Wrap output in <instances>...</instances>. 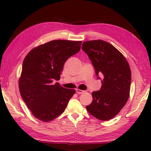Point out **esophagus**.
Masks as SVG:
<instances>
[{
    "instance_id": "obj_1",
    "label": "esophagus",
    "mask_w": 151,
    "mask_h": 151,
    "mask_svg": "<svg viewBox=\"0 0 151 151\" xmlns=\"http://www.w3.org/2000/svg\"><path fill=\"white\" fill-rule=\"evenodd\" d=\"M76 93H78V94H82V93H83L85 92V91L81 90V89H76Z\"/></svg>"
}]
</instances>
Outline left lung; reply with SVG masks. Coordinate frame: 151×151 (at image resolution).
Instances as JSON below:
<instances>
[{
  "mask_svg": "<svg viewBox=\"0 0 151 151\" xmlns=\"http://www.w3.org/2000/svg\"><path fill=\"white\" fill-rule=\"evenodd\" d=\"M82 49L88 54L102 83L100 90L92 92L93 101L86 109L99 120H110L118 114L129 97V64L116 48L103 40L84 41Z\"/></svg>",
  "mask_w": 151,
  "mask_h": 151,
  "instance_id": "1",
  "label": "left lung"
}]
</instances>
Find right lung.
<instances>
[{
  "instance_id": "add662e5",
  "label": "right lung",
  "mask_w": 151,
  "mask_h": 151,
  "mask_svg": "<svg viewBox=\"0 0 151 151\" xmlns=\"http://www.w3.org/2000/svg\"><path fill=\"white\" fill-rule=\"evenodd\" d=\"M82 41L53 40L34 48L22 63L19 91L33 115L50 121L65 111L75 89L54 82L60 79L67 59L81 50Z\"/></svg>"
}]
</instances>
